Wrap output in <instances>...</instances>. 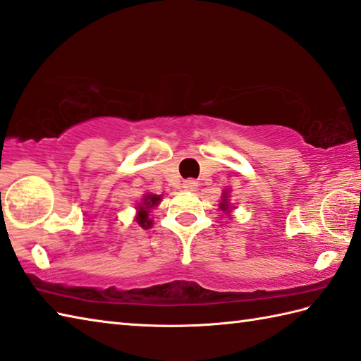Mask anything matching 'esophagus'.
<instances>
[{
  "label": "esophagus",
  "mask_w": 361,
  "mask_h": 361,
  "mask_svg": "<svg viewBox=\"0 0 361 361\" xmlns=\"http://www.w3.org/2000/svg\"><path fill=\"white\" fill-rule=\"evenodd\" d=\"M198 186V183L195 180H186L185 183H183V189L185 190H195Z\"/></svg>",
  "instance_id": "obj_1"
}]
</instances>
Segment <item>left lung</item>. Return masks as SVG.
Returning <instances> with one entry per match:
<instances>
[{
	"label": "left lung",
	"instance_id": "left-lung-1",
	"mask_svg": "<svg viewBox=\"0 0 361 361\" xmlns=\"http://www.w3.org/2000/svg\"><path fill=\"white\" fill-rule=\"evenodd\" d=\"M220 208H221V211H228V198H226V195H224V202L220 203Z\"/></svg>",
	"mask_w": 361,
	"mask_h": 361
}]
</instances>
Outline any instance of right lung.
I'll list each match as a JSON object with an SVG mask.
<instances>
[{
	"instance_id": "obj_1",
	"label": "right lung",
	"mask_w": 361,
	"mask_h": 361,
	"mask_svg": "<svg viewBox=\"0 0 361 361\" xmlns=\"http://www.w3.org/2000/svg\"><path fill=\"white\" fill-rule=\"evenodd\" d=\"M161 200V195H145V198H142V204H140V208H137V224H140V226L142 228H150L152 226V220L149 219V209L153 208V206H157Z\"/></svg>"
}]
</instances>
